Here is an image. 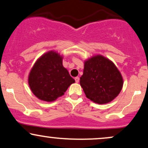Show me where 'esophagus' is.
Segmentation results:
<instances>
[{
	"label": "esophagus",
	"instance_id": "esophagus-1",
	"mask_svg": "<svg viewBox=\"0 0 148 148\" xmlns=\"http://www.w3.org/2000/svg\"><path fill=\"white\" fill-rule=\"evenodd\" d=\"M75 81H76V83H79V76H76V77H75Z\"/></svg>",
	"mask_w": 148,
	"mask_h": 148
}]
</instances>
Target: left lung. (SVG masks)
Returning <instances> with one entry per match:
<instances>
[{
	"instance_id": "obj_1",
	"label": "left lung",
	"mask_w": 148,
	"mask_h": 148,
	"mask_svg": "<svg viewBox=\"0 0 148 148\" xmlns=\"http://www.w3.org/2000/svg\"><path fill=\"white\" fill-rule=\"evenodd\" d=\"M80 84L87 98L103 104L118 95L123 88V79L113 62L98 55L85 61Z\"/></svg>"
}]
</instances>
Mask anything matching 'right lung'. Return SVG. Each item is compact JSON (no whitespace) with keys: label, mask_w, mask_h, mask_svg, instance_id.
Instances as JSON below:
<instances>
[{"label":"right lung","mask_w":148,"mask_h":148,"mask_svg":"<svg viewBox=\"0 0 148 148\" xmlns=\"http://www.w3.org/2000/svg\"><path fill=\"white\" fill-rule=\"evenodd\" d=\"M75 82L62 65V57L55 51H49L36 61L30 70L28 84L38 99L53 101L64 94Z\"/></svg>","instance_id":"1"}]
</instances>
